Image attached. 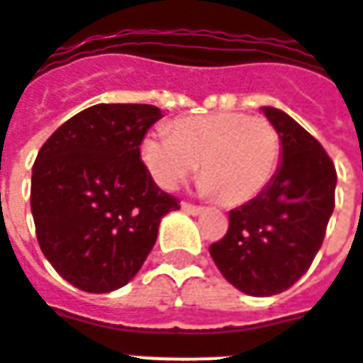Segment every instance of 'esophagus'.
<instances>
[{
    "label": "esophagus",
    "mask_w": 363,
    "mask_h": 363,
    "mask_svg": "<svg viewBox=\"0 0 363 363\" xmlns=\"http://www.w3.org/2000/svg\"><path fill=\"white\" fill-rule=\"evenodd\" d=\"M181 210H182V212L190 213V216H198V213L204 212V208H202V206L189 204V202H182V204H181Z\"/></svg>",
    "instance_id": "34e87169"
}]
</instances>
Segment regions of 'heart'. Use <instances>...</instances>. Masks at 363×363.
I'll return each mask as SVG.
<instances>
[{"label":"heart","instance_id":"heart-1","mask_svg":"<svg viewBox=\"0 0 363 363\" xmlns=\"http://www.w3.org/2000/svg\"><path fill=\"white\" fill-rule=\"evenodd\" d=\"M281 143L276 128L243 112H212L174 120L143 138L142 159L161 189H174L196 171L200 192L220 194L223 204L251 202L267 189L280 163Z\"/></svg>","mask_w":363,"mask_h":363}]
</instances>
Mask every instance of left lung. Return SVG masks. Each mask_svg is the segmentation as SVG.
Listing matches in <instances>:
<instances>
[{
	"label": "left lung",
	"instance_id": "left-lung-1",
	"mask_svg": "<svg viewBox=\"0 0 363 363\" xmlns=\"http://www.w3.org/2000/svg\"><path fill=\"white\" fill-rule=\"evenodd\" d=\"M262 112L280 135L278 171L259 196L229 212L228 233L210 247L223 278L255 297L281 294L309 270L336 189L335 165L323 145L280 108Z\"/></svg>",
	"mask_w": 363,
	"mask_h": 363
}]
</instances>
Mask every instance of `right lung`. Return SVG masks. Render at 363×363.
Returning a JSON list of instances; mask_svg holds the SVG:
<instances>
[{
    "instance_id": "obj_1",
    "label": "right lung",
    "mask_w": 363,
    "mask_h": 363,
    "mask_svg": "<svg viewBox=\"0 0 363 363\" xmlns=\"http://www.w3.org/2000/svg\"><path fill=\"white\" fill-rule=\"evenodd\" d=\"M161 116L153 104H95L38 151L30 181L36 239L75 288L108 294L126 286L153 249L161 218L179 210L140 155Z\"/></svg>"
}]
</instances>
